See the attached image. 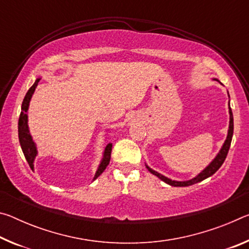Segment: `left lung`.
Returning <instances> with one entry per match:
<instances>
[{
  "label": "left lung",
  "mask_w": 249,
  "mask_h": 249,
  "mask_svg": "<svg viewBox=\"0 0 249 249\" xmlns=\"http://www.w3.org/2000/svg\"><path fill=\"white\" fill-rule=\"evenodd\" d=\"M217 81H218V80H217ZM229 107H230V102H229ZM233 130H234L233 113H231V107H230V126H229V133H227V137H226V140L224 142V144H223L220 153L216 155V157L214 158L213 161L211 162L210 165L206 167L203 171H201L200 174L196 177V178H193L191 180H188V181H175V180H171L169 178H167V177H165V176L160 175L159 172L153 170L151 168H149L148 166L146 165L147 169H148L153 175L157 176L159 179H161L163 182L170 184V185H172V187H188V185H192L195 183L200 182V181L209 178V177L215 174V172L218 169H220V167L223 165V162H224V160H225L226 156H227V153H229L231 142V137H233Z\"/></svg>",
  "instance_id": "1"
}]
</instances>
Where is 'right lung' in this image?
<instances>
[{
	"mask_svg": "<svg viewBox=\"0 0 249 249\" xmlns=\"http://www.w3.org/2000/svg\"><path fill=\"white\" fill-rule=\"evenodd\" d=\"M39 80H40V78L36 79L35 83H34L33 86L29 88V90L27 91L26 95H25L23 103H22V112H20L19 120H18L19 144H20V147H22V150L24 153L25 158H26L28 165L32 168V169H34V160H35L36 156H37V148H36L35 142H34L33 138L31 136V134H29L28 124H27V121H28L27 111H28V107H29V101H31V99H32L34 91H35L37 84H38V82H39ZM111 151H112V144L109 142V144H107V147H105L102 161H101L98 170H96V172H95L93 180L98 178V177L105 170V168L107 167L109 160H111Z\"/></svg>",
	"mask_w": 249,
	"mask_h": 249,
	"instance_id": "obj_1",
	"label": "right lung"
}]
</instances>
